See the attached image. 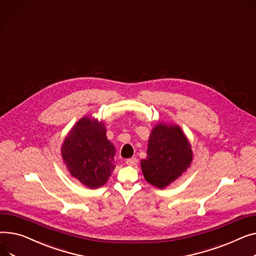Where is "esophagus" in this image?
I'll list each match as a JSON object with an SVG mask.
<instances>
[{
  "label": "esophagus",
  "instance_id": "1",
  "mask_svg": "<svg viewBox=\"0 0 256 256\" xmlns=\"http://www.w3.org/2000/svg\"><path fill=\"white\" fill-rule=\"evenodd\" d=\"M126 162L128 166H136V164H137V162H138V160L136 158H128Z\"/></svg>",
  "mask_w": 256,
  "mask_h": 256
}]
</instances>
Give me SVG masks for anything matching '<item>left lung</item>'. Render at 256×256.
Masks as SVG:
<instances>
[{
    "label": "left lung",
    "instance_id": "obj_1",
    "mask_svg": "<svg viewBox=\"0 0 256 256\" xmlns=\"http://www.w3.org/2000/svg\"><path fill=\"white\" fill-rule=\"evenodd\" d=\"M192 160V147L181 128L160 124L151 132L147 158L141 160V168L150 184L164 188L180 177Z\"/></svg>",
    "mask_w": 256,
    "mask_h": 256
}]
</instances>
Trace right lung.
I'll return each instance as SVG.
<instances>
[{
	"mask_svg": "<svg viewBox=\"0 0 256 256\" xmlns=\"http://www.w3.org/2000/svg\"><path fill=\"white\" fill-rule=\"evenodd\" d=\"M115 147L104 124L84 117L64 139L62 156L72 176L90 188L104 185L115 168Z\"/></svg>",
	"mask_w": 256,
	"mask_h": 256,
	"instance_id": "add662e5",
	"label": "right lung"
}]
</instances>
